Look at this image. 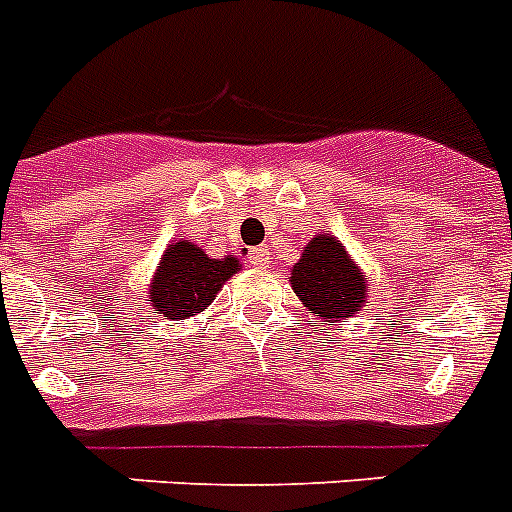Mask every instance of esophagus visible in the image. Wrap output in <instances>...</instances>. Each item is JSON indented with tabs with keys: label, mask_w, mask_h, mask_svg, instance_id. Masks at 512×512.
<instances>
[{
	"label": "esophagus",
	"mask_w": 512,
	"mask_h": 512,
	"mask_svg": "<svg viewBox=\"0 0 512 512\" xmlns=\"http://www.w3.org/2000/svg\"><path fill=\"white\" fill-rule=\"evenodd\" d=\"M250 262L255 265V268H268V262H270L268 247H255V250H250Z\"/></svg>",
	"instance_id": "34e87169"
}]
</instances>
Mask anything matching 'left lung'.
Returning a JSON list of instances; mask_svg holds the SVG:
<instances>
[{
	"mask_svg": "<svg viewBox=\"0 0 512 512\" xmlns=\"http://www.w3.org/2000/svg\"><path fill=\"white\" fill-rule=\"evenodd\" d=\"M293 293L309 314L322 322H340L361 314L368 299V278L335 234H314L291 268Z\"/></svg>",
	"mask_w": 512,
	"mask_h": 512,
	"instance_id": "1",
	"label": "left lung"
}]
</instances>
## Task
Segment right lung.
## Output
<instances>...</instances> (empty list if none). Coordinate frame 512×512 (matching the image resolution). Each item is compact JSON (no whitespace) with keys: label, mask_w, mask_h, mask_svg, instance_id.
I'll return each instance as SVG.
<instances>
[{"label":"right lung","mask_w":512,"mask_h":512,"mask_svg":"<svg viewBox=\"0 0 512 512\" xmlns=\"http://www.w3.org/2000/svg\"><path fill=\"white\" fill-rule=\"evenodd\" d=\"M242 270L237 255L208 257L190 239H172L149 283V306L172 322L201 314L231 275Z\"/></svg>","instance_id":"add662e5"}]
</instances>
